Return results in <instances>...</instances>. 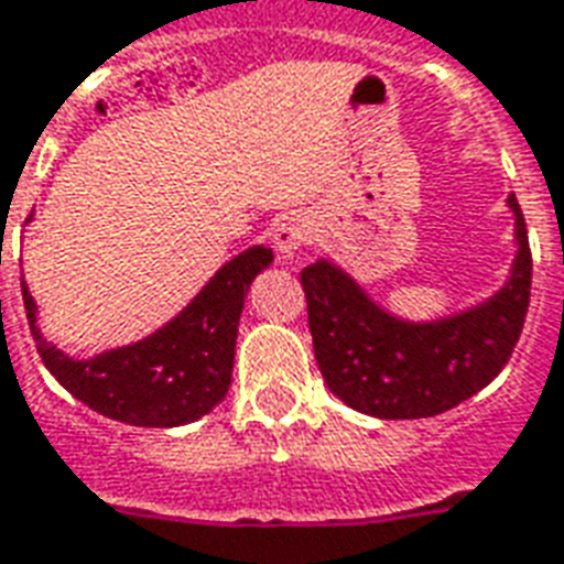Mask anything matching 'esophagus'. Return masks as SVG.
<instances>
[{
    "label": "esophagus",
    "instance_id": "esophagus-1",
    "mask_svg": "<svg viewBox=\"0 0 564 564\" xmlns=\"http://www.w3.org/2000/svg\"><path fill=\"white\" fill-rule=\"evenodd\" d=\"M310 221L297 216V213H291V216H282V219L273 225V246H276L279 258H294L303 242L310 240Z\"/></svg>",
    "mask_w": 564,
    "mask_h": 564
}]
</instances>
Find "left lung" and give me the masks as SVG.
Returning a JSON list of instances; mask_svg holds the SVG:
<instances>
[{"label": "left lung", "mask_w": 564, "mask_h": 564, "mask_svg": "<svg viewBox=\"0 0 564 564\" xmlns=\"http://www.w3.org/2000/svg\"><path fill=\"white\" fill-rule=\"evenodd\" d=\"M508 207L517 237L508 282L490 300L438 322L414 324L390 315L324 258L300 273L315 360L345 405L381 421L433 417L475 397L505 369L532 294L523 209L513 195Z\"/></svg>", "instance_id": "left-lung-1"}]
</instances>
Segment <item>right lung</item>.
<instances>
[{"label": "right lung", "instance_id": "1", "mask_svg": "<svg viewBox=\"0 0 564 564\" xmlns=\"http://www.w3.org/2000/svg\"><path fill=\"white\" fill-rule=\"evenodd\" d=\"M270 261L273 252L264 246L246 249L164 327L89 360H74L41 336L23 282L29 330L51 376L93 412L131 426H183L213 412L231 388L242 300Z\"/></svg>", "mask_w": 564, "mask_h": 564}]
</instances>
